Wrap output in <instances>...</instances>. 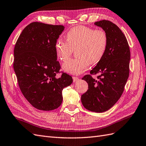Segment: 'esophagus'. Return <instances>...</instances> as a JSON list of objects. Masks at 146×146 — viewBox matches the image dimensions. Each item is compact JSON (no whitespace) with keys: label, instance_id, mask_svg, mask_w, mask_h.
<instances>
[{"label":"esophagus","instance_id":"1","mask_svg":"<svg viewBox=\"0 0 146 146\" xmlns=\"http://www.w3.org/2000/svg\"><path fill=\"white\" fill-rule=\"evenodd\" d=\"M72 78H73V82H77L78 80H79V78H78L77 77H73Z\"/></svg>","mask_w":146,"mask_h":146}]
</instances>
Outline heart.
<instances>
[{"instance_id":"1","label":"heart","mask_w":146,"mask_h":146,"mask_svg":"<svg viewBox=\"0 0 146 146\" xmlns=\"http://www.w3.org/2000/svg\"><path fill=\"white\" fill-rule=\"evenodd\" d=\"M67 41L58 38L55 43L56 56L61 61L68 60L77 48L75 59H70L62 65L66 72L77 75L88 68L90 62L96 64L103 58L107 49V34L102 30H96L85 26H78L70 29L66 34Z\"/></svg>"}]
</instances>
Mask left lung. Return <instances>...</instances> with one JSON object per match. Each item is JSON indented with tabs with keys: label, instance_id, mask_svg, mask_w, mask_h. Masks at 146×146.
Masks as SVG:
<instances>
[{
	"label": "left lung",
	"instance_id": "left-lung-1",
	"mask_svg": "<svg viewBox=\"0 0 146 146\" xmlns=\"http://www.w3.org/2000/svg\"><path fill=\"white\" fill-rule=\"evenodd\" d=\"M107 34L108 43L101 61L90 70L99 73L97 80L91 75L82 78L88 84L87 92L81 96L84 108L88 111L103 112L111 109L120 99L129 77L130 51L125 35L111 21L102 20L94 23Z\"/></svg>",
	"mask_w": 146,
	"mask_h": 146
}]
</instances>
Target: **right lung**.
Segmentation results:
<instances>
[{
	"instance_id": "obj_1",
	"label": "right lung",
	"mask_w": 146,
	"mask_h": 146,
	"mask_svg": "<svg viewBox=\"0 0 146 146\" xmlns=\"http://www.w3.org/2000/svg\"><path fill=\"white\" fill-rule=\"evenodd\" d=\"M64 29L62 25L33 22L19 35L14 48L13 68L26 99L35 108L52 111L61 106L62 91L72 83L57 61L55 43Z\"/></svg>"
}]
</instances>
